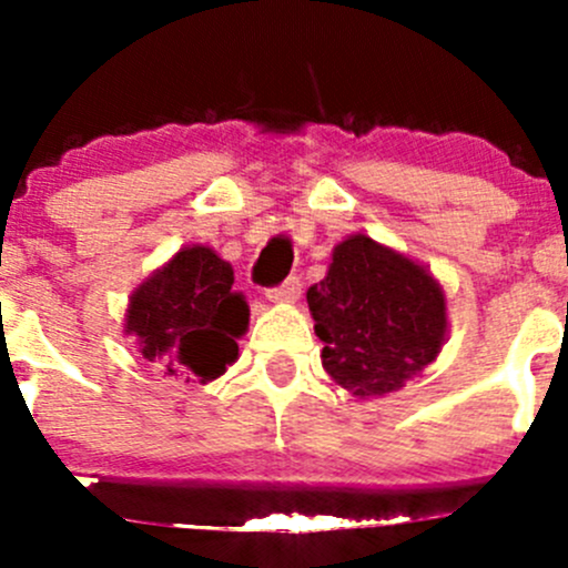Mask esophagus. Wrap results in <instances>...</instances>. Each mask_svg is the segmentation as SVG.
Returning <instances> with one entry per match:
<instances>
[{
	"label": "esophagus",
	"instance_id": "esophagus-1",
	"mask_svg": "<svg viewBox=\"0 0 568 568\" xmlns=\"http://www.w3.org/2000/svg\"><path fill=\"white\" fill-rule=\"evenodd\" d=\"M300 294H302V285L296 277H288L283 285L266 291L268 302H274V305H294V302L300 300Z\"/></svg>",
	"mask_w": 568,
	"mask_h": 568
}]
</instances>
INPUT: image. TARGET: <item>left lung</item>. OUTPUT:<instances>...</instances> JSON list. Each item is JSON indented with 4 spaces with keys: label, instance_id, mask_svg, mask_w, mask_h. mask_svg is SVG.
I'll return each instance as SVG.
<instances>
[{
    "label": "left lung",
    "instance_id": "left-lung-1",
    "mask_svg": "<svg viewBox=\"0 0 568 568\" xmlns=\"http://www.w3.org/2000/svg\"><path fill=\"white\" fill-rule=\"evenodd\" d=\"M326 376L354 398H379L423 374L448 341V300L428 266L365 233L332 250L307 288Z\"/></svg>",
    "mask_w": 568,
    "mask_h": 568
}]
</instances>
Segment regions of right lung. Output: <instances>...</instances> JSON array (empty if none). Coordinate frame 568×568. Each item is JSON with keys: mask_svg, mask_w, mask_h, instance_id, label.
I'll use <instances>...</instances> for the list:
<instances>
[{"mask_svg": "<svg viewBox=\"0 0 568 568\" xmlns=\"http://www.w3.org/2000/svg\"><path fill=\"white\" fill-rule=\"evenodd\" d=\"M250 305L233 291V266L205 244H186L129 296L123 335L148 363L186 382L220 379L239 359Z\"/></svg>", "mask_w": 568, "mask_h": 568, "instance_id": "right-lung-1", "label": "right lung"}]
</instances>
